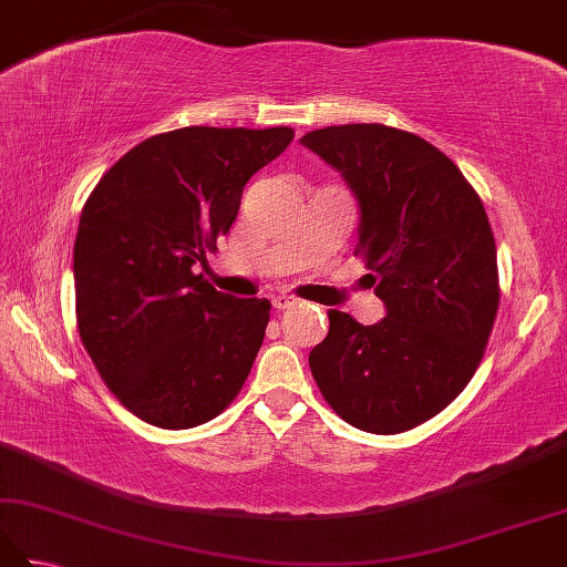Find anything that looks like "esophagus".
Returning <instances> with one entry per match:
<instances>
[{"mask_svg": "<svg viewBox=\"0 0 567 567\" xmlns=\"http://www.w3.org/2000/svg\"><path fill=\"white\" fill-rule=\"evenodd\" d=\"M272 305H275V309H292V307H297L299 305V299L295 297V295H277V297H272Z\"/></svg>", "mask_w": 567, "mask_h": 567, "instance_id": "1", "label": "esophagus"}]
</instances>
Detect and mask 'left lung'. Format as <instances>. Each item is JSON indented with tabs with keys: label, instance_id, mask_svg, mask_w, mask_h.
Returning <instances> with one entry per match:
<instances>
[{
	"label": "left lung",
	"instance_id": "1",
	"mask_svg": "<svg viewBox=\"0 0 567 567\" xmlns=\"http://www.w3.org/2000/svg\"><path fill=\"white\" fill-rule=\"evenodd\" d=\"M302 146L339 171L360 212L358 248L384 319L329 311L309 353L323 400L348 424L390 436L465 390L499 307L497 248L483 199L429 141L382 124L309 131Z\"/></svg>",
	"mask_w": 567,
	"mask_h": 567
}]
</instances>
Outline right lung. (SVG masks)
<instances>
[{
    "instance_id": "1",
    "label": "right lung",
    "mask_w": 567,
    "mask_h": 567,
    "mask_svg": "<svg viewBox=\"0 0 567 567\" xmlns=\"http://www.w3.org/2000/svg\"><path fill=\"white\" fill-rule=\"evenodd\" d=\"M295 138L287 126H187L116 161L80 216L78 329L131 414L207 424L234 402L270 321L268 299L224 295L195 270L228 234L248 179Z\"/></svg>"
}]
</instances>
